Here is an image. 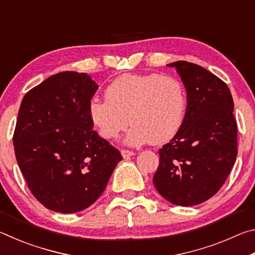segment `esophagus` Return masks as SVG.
Returning a JSON list of instances; mask_svg holds the SVG:
<instances>
[{"mask_svg": "<svg viewBox=\"0 0 255 255\" xmlns=\"http://www.w3.org/2000/svg\"><path fill=\"white\" fill-rule=\"evenodd\" d=\"M122 155L124 158H128L132 156V155H135V153L132 152V150H129V149H122Z\"/></svg>", "mask_w": 255, "mask_h": 255, "instance_id": "1", "label": "esophagus"}]
</instances>
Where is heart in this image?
<instances>
[{"mask_svg": "<svg viewBox=\"0 0 255 255\" xmlns=\"http://www.w3.org/2000/svg\"><path fill=\"white\" fill-rule=\"evenodd\" d=\"M105 94L106 99L90 101L89 116L108 140L117 138L130 122L128 144H164L178 133L187 114L182 83L156 73L120 75L107 86Z\"/></svg>", "mask_w": 255, "mask_h": 255, "instance_id": "1", "label": "heart"}]
</instances>
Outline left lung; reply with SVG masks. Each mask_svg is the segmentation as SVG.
<instances>
[{
  "mask_svg": "<svg viewBox=\"0 0 255 255\" xmlns=\"http://www.w3.org/2000/svg\"><path fill=\"white\" fill-rule=\"evenodd\" d=\"M175 67L187 89V114L178 133L158 149L153 182L164 199L196 206L218 192L237 156L234 102L225 82L197 64Z\"/></svg>",
  "mask_w": 255,
  "mask_h": 255,
  "instance_id": "1",
  "label": "left lung"
}]
</instances>
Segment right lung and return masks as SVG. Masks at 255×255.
<instances>
[{
	"instance_id": "right-lung-1",
	"label": "right lung",
	"mask_w": 255,
	"mask_h": 255,
	"mask_svg": "<svg viewBox=\"0 0 255 255\" xmlns=\"http://www.w3.org/2000/svg\"><path fill=\"white\" fill-rule=\"evenodd\" d=\"M98 84L85 73L62 72L21 102L13 145L34 198L63 214L82 211L102 195L123 156L93 130L89 103Z\"/></svg>"
}]
</instances>
